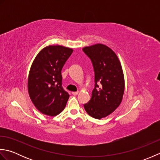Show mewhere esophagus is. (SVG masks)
I'll use <instances>...</instances> for the list:
<instances>
[{"label": "esophagus", "instance_id": "1", "mask_svg": "<svg viewBox=\"0 0 160 160\" xmlns=\"http://www.w3.org/2000/svg\"><path fill=\"white\" fill-rule=\"evenodd\" d=\"M72 94L73 95V96H77V95L78 94V91H73V92H72Z\"/></svg>", "mask_w": 160, "mask_h": 160}]
</instances>
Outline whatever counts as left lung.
I'll use <instances>...</instances> for the list:
<instances>
[{
    "mask_svg": "<svg viewBox=\"0 0 160 160\" xmlns=\"http://www.w3.org/2000/svg\"><path fill=\"white\" fill-rule=\"evenodd\" d=\"M82 50L91 59L95 73V87L84 108L90 116L100 120L121 103L124 92L123 71L117 55L108 47L96 44Z\"/></svg>",
    "mask_w": 160,
    "mask_h": 160,
    "instance_id": "obj_1",
    "label": "left lung"
}]
</instances>
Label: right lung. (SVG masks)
Listing matches in <instances>:
<instances>
[{
    "label": "right lung",
    "instance_id": "1",
    "mask_svg": "<svg viewBox=\"0 0 160 160\" xmlns=\"http://www.w3.org/2000/svg\"><path fill=\"white\" fill-rule=\"evenodd\" d=\"M73 49L49 45L38 53L28 77V92L33 104L42 113L56 116L65 107L69 95L62 87L61 71Z\"/></svg>",
    "mask_w": 160,
    "mask_h": 160
}]
</instances>
